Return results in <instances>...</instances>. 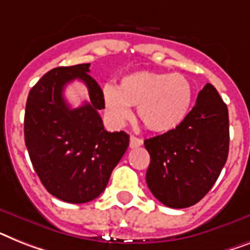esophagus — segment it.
<instances>
[{
    "label": "esophagus",
    "instance_id": "1",
    "mask_svg": "<svg viewBox=\"0 0 250 250\" xmlns=\"http://www.w3.org/2000/svg\"><path fill=\"white\" fill-rule=\"evenodd\" d=\"M143 144V140L139 139L137 137H130V148H137L140 147Z\"/></svg>",
    "mask_w": 250,
    "mask_h": 250
}]
</instances>
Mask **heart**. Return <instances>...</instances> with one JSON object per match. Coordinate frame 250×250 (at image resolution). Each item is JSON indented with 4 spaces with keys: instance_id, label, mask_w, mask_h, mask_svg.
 Listing matches in <instances>:
<instances>
[{
    "instance_id": "1",
    "label": "heart",
    "mask_w": 250,
    "mask_h": 250,
    "mask_svg": "<svg viewBox=\"0 0 250 250\" xmlns=\"http://www.w3.org/2000/svg\"><path fill=\"white\" fill-rule=\"evenodd\" d=\"M103 110L116 125L131 117L130 107H138V117L146 129L170 133L187 120L193 103V86L183 74L135 71L120 80L116 88L102 89Z\"/></svg>"
}]
</instances>
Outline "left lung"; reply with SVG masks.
<instances>
[{
	"label": "left lung",
	"instance_id": "obj_1",
	"mask_svg": "<svg viewBox=\"0 0 250 250\" xmlns=\"http://www.w3.org/2000/svg\"><path fill=\"white\" fill-rule=\"evenodd\" d=\"M229 142L228 106L207 83L180 126L144 140L150 156L146 180L152 194L170 208L194 206L221 174Z\"/></svg>",
	"mask_w": 250,
	"mask_h": 250
}]
</instances>
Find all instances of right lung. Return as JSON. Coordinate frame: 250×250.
I'll return each instance as SVG.
<instances>
[{
	"mask_svg": "<svg viewBox=\"0 0 250 250\" xmlns=\"http://www.w3.org/2000/svg\"><path fill=\"white\" fill-rule=\"evenodd\" d=\"M90 63L56 67L29 92L24 117L25 146L43 187L67 203L100 197L111 172L129 147L125 131L104 130L98 111L102 89L89 75ZM75 79L88 88L90 101L71 109L63 88Z\"/></svg>",
	"mask_w": 250,
	"mask_h": 250,
	"instance_id": "obj_1",
	"label": "right lung"
}]
</instances>
